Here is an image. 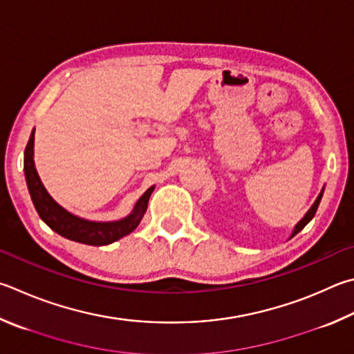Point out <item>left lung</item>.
<instances>
[{"label": "left lung", "mask_w": 354, "mask_h": 354, "mask_svg": "<svg viewBox=\"0 0 354 354\" xmlns=\"http://www.w3.org/2000/svg\"><path fill=\"white\" fill-rule=\"evenodd\" d=\"M322 195H324V190L320 192V195L317 196V199H316V203L313 204V207L306 212V215L301 218V220L299 221V224L297 226H295V229H294V232H292V236L294 235H297L301 229H304L308 223H310L313 218H314V215H316V212H317V207H319V204H320V199H322Z\"/></svg>", "instance_id": "8db88e82"}]
</instances>
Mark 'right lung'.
I'll return each instance as SVG.
<instances>
[{
    "label": "right lung",
    "mask_w": 354,
    "mask_h": 354,
    "mask_svg": "<svg viewBox=\"0 0 354 354\" xmlns=\"http://www.w3.org/2000/svg\"><path fill=\"white\" fill-rule=\"evenodd\" d=\"M24 176L28 183V189L41 220L48 226L68 240H73L91 246H105L122 236L128 235L138 227L149 205V199L155 187H150L145 194L139 198L130 215L124 220L111 223H95L88 221L83 218L69 214L68 210L60 207L44 189L34 165V131H32L29 142L24 150Z\"/></svg>",
    "instance_id": "right-lung-1"
}]
</instances>
